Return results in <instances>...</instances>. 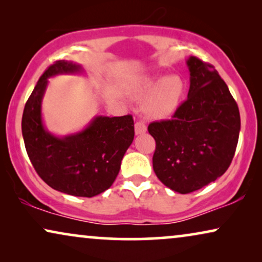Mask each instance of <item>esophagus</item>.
<instances>
[{
  "label": "esophagus",
  "instance_id": "34e87169",
  "mask_svg": "<svg viewBox=\"0 0 262 262\" xmlns=\"http://www.w3.org/2000/svg\"><path fill=\"white\" fill-rule=\"evenodd\" d=\"M135 132L136 135H143L146 132V125L143 121H137L135 124Z\"/></svg>",
  "mask_w": 262,
  "mask_h": 262
}]
</instances>
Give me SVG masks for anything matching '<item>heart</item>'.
<instances>
[{"mask_svg":"<svg viewBox=\"0 0 262 262\" xmlns=\"http://www.w3.org/2000/svg\"><path fill=\"white\" fill-rule=\"evenodd\" d=\"M184 80L178 75H171L148 78L139 89L138 96L148 99L145 111L149 116L164 119L177 112L184 98Z\"/></svg>","mask_w":262,"mask_h":262,"instance_id":"1","label":"heart"}]
</instances>
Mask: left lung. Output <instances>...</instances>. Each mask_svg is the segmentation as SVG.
Returning <instances> with one entry per match:
<instances>
[{
	"instance_id": "obj_1",
	"label": "left lung",
	"mask_w": 262,
	"mask_h": 262,
	"mask_svg": "<svg viewBox=\"0 0 262 262\" xmlns=\"http://www.w3.org/2000/svg\"><path fill=\"white\" fill-rule=\"evenodd\" d=\"M187 67V100L171 119L148 126L156 142L154 171L181 194L203 188L227 171L241 128L237 103L213 66L192 56Z\"/></svg>"
}]
</instances>
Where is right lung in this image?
Masks as SVG:
<instances>
[{
    "label": "right lung",
    "instance_id": "add662e5",
    "mask_svg": "<svg viewBox=\"0 0 262 262\" xmlns=\"http://www.w3.org/2000/svg\"><path fill=\"white\" fill-rule=\"evenodd\" d=\"M78 64L57 60L37 82L25 105L21 128L27 155L39 177L56 191L92 196L108 189L135 136L132 116L95 117L83 131L56 137L44 127L41 100L48 78L81 73Z\"/></svg>",
    "mask_w": 262,
    "mask_h": 262
}]
</instances>
